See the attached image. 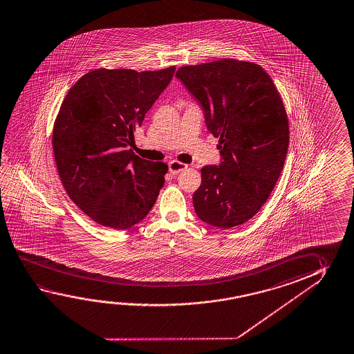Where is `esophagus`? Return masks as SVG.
<instances>
[{"mask_svg": "<svg viewBox=\"0 0 354 354\" xmlns=\"http://www.w3.org/2000/svg\"><path fill=\"white\" fill-rule=\"evenodd\" d=\"M186 168H187L186 164L176 162V160H171V162H169V171H170V174H179L180 171L185 170Z\"/></svg>", "mask_w": 354, "mask_h": 354, "instance_id": "esophagus-1", "label": "esophagus"}]
</instances>
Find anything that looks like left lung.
I'll return each mask as SVG.
<instances>
[{
  "label": "left lung",
  "instance_id": "left-lung-1",
  "mask_svg": "<svg viewBox=\"0 0 354 354\" xmlns=\"http://www.w3.org/2000/svg\"><path fill=\"white\" fill-rule=\"evenodd\" d=\"M176 79L220 138V162L201 168V185L192 195L197 217L222 230L243 225L284 168L289 123L277 87L259 65L233 59L183 66Z\"/></svg>",
  "mask_w": 354,
  "mask_h": 354
}]
</instances>
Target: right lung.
<instances>
[{"label": "right lung", "instance_id": "right-lung-1", "mask_svg": "<svg viewBox=\"0 0 354 354\" xmlns=\"http://www.w3.org/2000/svg\"><path fill=\"white\" fill-rule=\"evenodd\" d=\"M174 73L175 66L93 70L65 96L53 131L59 176L70 198L99 225L128 230L157 201L168 165L128 148Z\"/></svg>", "mask_w": 354, "mask_h": 354}]
</instances>
